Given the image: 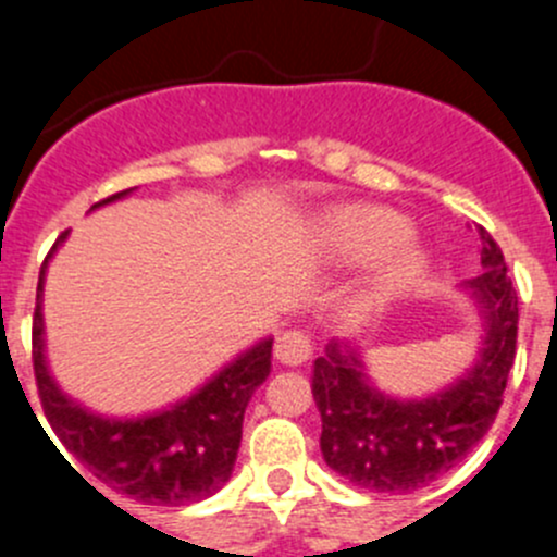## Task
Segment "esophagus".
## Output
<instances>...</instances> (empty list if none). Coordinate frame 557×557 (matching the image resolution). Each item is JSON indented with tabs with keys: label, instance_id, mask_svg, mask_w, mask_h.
<instances>
[{
	"label": "esophagus",
	"instance_id": "1",
	"mask_svg": "<svg viewBox=\"0 0 557 557\" xmlns=\"http://www.w3.org/2000/svg\"><path fill=\"white\" fill-rule=\"evenodd\" d=\"M274 356L288 367L305 364L312 356L310 337H307L305 332H299V329H288V332L280 334L277 343H274Z\"/></svg>",
	"mask_w": 557,
	"mask_h": 557
}]
</instances>
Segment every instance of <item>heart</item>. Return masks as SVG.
Here are the masks:
<instances>
[{
	"label": "heart",
	"instance_id": "heart-1",
	"mask_svg": "<svg viewBox=\"0 0 557 557\" xmlns=\"http://www.w3.org/2000/svg\"><path fill=\"white\" fill-rule=\"evenodd\" d=\"M410 236V223L386 207H345L329 218L326 223V247L329 256L343 267H359V263L383 258L367 285L356 299V315L359 321H375L397 299L422 283L430 269L428 252L416 245H403ZM400 247L397 248L396 245Z\"/></svg>",
	"mask_w": 557,
	"mask_h": 557
}]
</instances>
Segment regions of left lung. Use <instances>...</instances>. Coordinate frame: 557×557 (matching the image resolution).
Segmentation results:
<instances>
[{
    "mask_svg": "<svg viewBox=\"0 0 557 557\" xmlns=\"http://www.w3.org/2000/svg\"><path fill=\"white\" fill-rule=\"evenodd\" d=\"M482 236L479 277L462 288L482 312V348L455 383L428 397H392L367 375L356 348L329 343L315 359L312 397L321 410V451L332 471L361 490L413 493L466 460L504 403L517 354V290L493 236Z\"/></svg>",
    "mask_w": 557,
    "mask_h": 557,
    "instance_id": "obj_1",
    "label": "left lung"
}]
</instances>
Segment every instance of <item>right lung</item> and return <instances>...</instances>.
Instances as JSON below:
<instances>
[{
	"mask_svg": "<svg viewBox=\"0 0 557 557\" xmlns=\"http://www.w3.org/2000/svg\"><path fill=\"white\" fill-rule=\"evenodd\" d=\"M129 193L133 187L95 203L91 209L119 201ZM64 239L67 231L59 236L42 261L32 321V361L48 424L64 449L113 493L154 506H182L209 498L228 482L234 471L245 408L252 392L272 370V337H263L223 370L214 372L190 397L158 413L135 419L91 413L59 388L46 361L42 285L48 261Z\"/></svg>",
	"mask_w": 557,
	"mask_h": 557,
	"instance_id": "add662e5",
	"label": "right lung"
}]
</instances>
